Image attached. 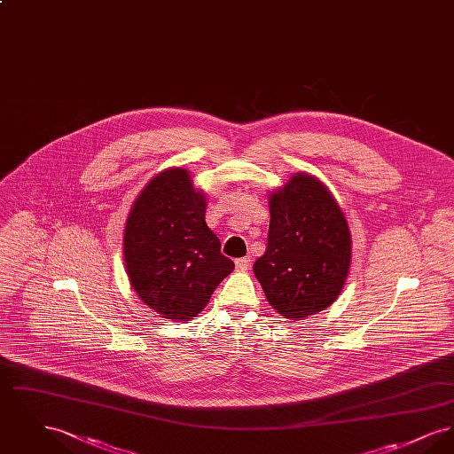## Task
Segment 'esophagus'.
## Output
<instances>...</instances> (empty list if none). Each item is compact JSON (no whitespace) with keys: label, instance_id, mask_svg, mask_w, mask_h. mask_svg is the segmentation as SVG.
I'll use <instances>...</instances> for the list:
<instances>
[{"label":"esophagus","instance_id":"34e87169","mask_svg":"<svg viewBox=\"0 0 454 454\" xmlns=\"http://www.w3.org/2000/svg\"><path fill=\"white\" fill-rule=\"evenodd\" d=\"M250 262L252 260L248 259V257H241V259L235 260V265H237L238 270H247L250 267Z\"/></svg>","mask_w":454,"mask_h":454}]
</instances>
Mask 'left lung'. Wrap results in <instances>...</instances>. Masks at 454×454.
<instances>
[{
	"label": "left lung",
	"instance_id": "left-lung-1",
	"mask_svg": "<svg viewBox=\"0 0 454 454\" xmlns=\"http://www.w3.org/2000/svg\"><path fill=\"white\" fill-rule=\"evenodd\" d=\"M350 265L344 213L320 180L296 173L270 195L265 254L254 263L267 301L286 318H306L340 294Z\"/></svg>",
	"mask_w": 454,
	"mask_h": 454
}]
</instances>
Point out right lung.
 Instances as JSON below:
<instances>
[{
	"label": "right lung",
	"mask_w": 454,
	"mask_h": 454,
	"mask_svg": "<svg viewBox=\"0 0 454 454\" xmlns=\"http://www.w3.org/2000/svg\"><path fill=\"white\" fill-rule=\"evenodd\" d=\"M204 216V195L184 168L156 175L130 209L124 233L130 286L168 320H192L235 269Z\"/></svg>",
	"instance_id": "right-lung-1"
}]
</instances>
